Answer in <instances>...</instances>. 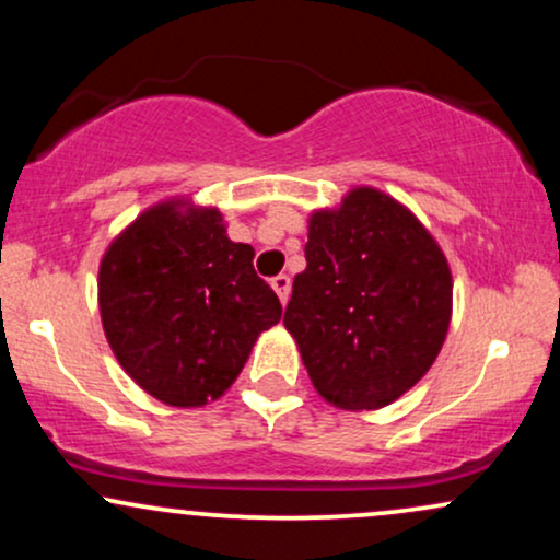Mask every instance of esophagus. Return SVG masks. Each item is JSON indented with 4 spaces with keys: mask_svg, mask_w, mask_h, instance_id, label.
Wrapping results in <instances>:
<instances>
[{
    "mask_svg": "<svg viewBox=\"0 0 560 560\" xmlns=\"http://www.w3.org/2000/svg\"><path fill=\"white\" fill-rule=\"evenodd\" d=\"M271 287H273V292L279 294L281 305H287V302H289V292H292V279H289L287 273H279V276H276V279L271 281Z\"/></svg>",
    "mask_w": 560,
    "mask_h": 560,
    "instance_id": "34e87169",
    "label": "esophagus"
}]
</instances>
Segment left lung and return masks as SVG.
I'll list each match as a JSON object with an SVG mask.
<instances>
[{"label": "left lung", "mask_w": 560, "mask_h": 560, "mask_svg": "<svg viewBox=\"0 0 560 560\" xmlns=\"http://www.w3.org/2000/svg\"><path fill=\"white\" fill-rule=\"evenodd\" d=\"M305 260L284 326L318 395L378 410L416 387L453 318V273L432 231L387 191L352 186L307 218Z\"/></svg>", "instance_id": "8db88e82"}]
</instances>
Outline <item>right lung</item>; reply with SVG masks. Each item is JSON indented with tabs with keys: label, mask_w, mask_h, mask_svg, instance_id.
Listing matches in <instances>:
<instances>
[{
	"label": "right lung",
	"mask_w": 560,
	"mask_h": 560,
	"mask_svg": "<svg viewBox=\"0 0 560 560\" xmlns=\"http://www.w3.org/2000/svg\"><path fill=\"white\" fill-rule=\"evenodd\" d=\"M231 242L223 213L191 197L150 205L107 244L96 300L113 355L147 395L202 408L226 395L281 302Z\"/></svg>",
	"instance_id": "right-lung-1"
}]
</instances>
